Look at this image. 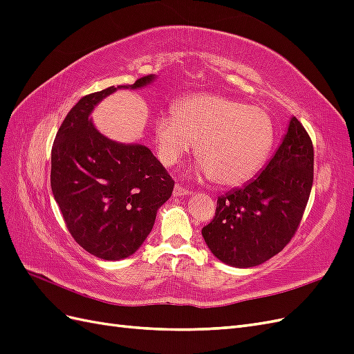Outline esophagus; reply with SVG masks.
I'll use <instances>...</instances> for the list:
<instances>
[{
  "mask_svg": "<svg viewBox=\"0 0 354 354\" xmlns=\"http://www.w3.org/2000/svg\"><path fill=\"white\" fill-rule=\"evenodd\" d=\"M189 194H190L189 189H186L185 186H181V185H176L174 196H185V195H189Z\"/></svg>",
  "mask_w": 354,
  "mask_h": 354,
  "instance_id": "obj_1",
  "label": "esophagus"
}]
</instances>
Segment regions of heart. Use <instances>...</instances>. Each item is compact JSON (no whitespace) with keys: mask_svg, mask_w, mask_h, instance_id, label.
<instances>
[{"mask_svg":"<svg viewBox=\"0 0 354 354\" xmlns=\"http://www.w3.org/2000/svg\"><path fill=\"white\" fill-rule=\"evenodd\" d=\"M160 159L176 164L196 143V159L221 187L250 181L266 164L274 143L272 116L260 106L217 94H194L174 104V116L155 125Z\"/></svg>","mask_w":354,"mask_h":354,"instance_id":"obj_1","label":"heart"}]
</instances>
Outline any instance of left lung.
Returning a JSON list of instances; mask_svg holds the SVG:
<instances>
[{
	"label": "left lung",
	"instance_id": "obj_1",
	"mask_svg": "<svg viewBox=\"0 0 354 354\" xmlns=\"http://www.w3.org/2000/svg\"><path fill=\"white\" fill-rule=\"evenodd\" d=\"M313 143L291 118L288 133L255 180L217 199L216 216L202 227L211 252L234 267L259 266L294 238L313 186Z\"/></svg>",
	"mask_w": 354,
	"mask_h": 354
}]
</instances>
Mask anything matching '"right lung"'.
Listing matches in <instances>:
<instances>
[{
    "label": "right lung",
    "instance_id": "1",
    "mask_svg": "<svg viewBox=\"0 0 354 354\" xmlns=\"http://www.w3.org/2000/svg\"><path fill=\"white\" fill-rule=\"evenodd\" d=\"M153 75L138 78V88ZM116 88L91 93L63 120L51 147V190L72 238L103 260L136 252L151 233L174 180L146 146L116 143L88 120Z\"/></svg>",
    "mask_w": 354,
    "mask_h": 354
}]
</instances>
